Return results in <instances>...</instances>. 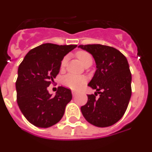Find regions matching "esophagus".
I'll return each instance as SVG.
<instances>
[{
  "label": "esophagus",
  "mask_w": 152,
  "mask_h": 152,
  "mask_svg": "<svg viewBox=\"0 0 152 152\" xmlns=\"http://www.w3.org/2000/svg\"><path fill=\"white\" fill-rule=\"evenodd\" d=\"M72 95H73V96H75V95H76L77 94V91H74V90H73V91H72Z\"/></svg>",
  "instance_id": "34e87169"
}]
</instances>
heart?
<instances>
[{
    "label": "heart",
    "mask_w": 152,
    "mask_h": 152,
    "mask_svg": "<svg viewBox=\"0 0 152 152\" xmlns=\"http://www.w3.org/2000/svg\"><path fill=\"white\" fill-rule=\"evenodd\" d=\"M76 56H77L78 59L81 61L83 64L88 60L92 59V57H91V55L88 52H85V51H78L76 53ZM67 59H68L67 56L63 58L61 61V68H63L65 67ZM85 81L86 80L84 77L80 76V75H74V74H68V75H65L62 79V84L64 86L74 90H77L81 88L85 83Z\"/></svg>",
    "instance_id": "b5f03b06"
}]
</instances>
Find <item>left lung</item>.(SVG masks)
<instances>
[{
	"mask_svg": "<svg viewBox=\"0 0 152 152\" xmlns=\"http://www.w3.org/2000/svg\"><path fill=\"white\" fill-rule=\"evenodd\" d=\"M93 56L96 71L88 86L96 89L80 110L86 120L98 127L117 123L128 107L132 95V75L126 56L113 47L100 44L80 45ZM100 97L96 98L97 94Z\"/></svg>",
	"mask_w": 152,
	"mask_h": 152,
	"instance_id": "left-lung-1",
	"label": "left lung"
}]
</instances>
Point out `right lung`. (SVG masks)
<instances>
[{"label":"right lung","instance_id":"1","mask_svg":"<svg viewBox=\"0 0 152 152\" xmlns=\"http://www.w3.org/2000/svg\"><path fill=\"white\" fill-rule=\"evenodd\" d=\"M76 47L42 44L31 49L19 65L16 81L17 104L31 124L48 128L62 118L65 107L72 99V91L61 86L52 96L47 88L59 73L64 56Z\"/></svg>","mask_w":152,"mask_h":152}]
</instances>
